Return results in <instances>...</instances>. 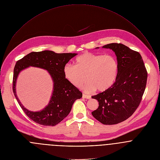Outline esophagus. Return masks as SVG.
Wrapping results in <instances>:
<instances>
[{
	"label": "esophagus",
	"mask_w": 160,
	"mask_h": 160,
	"mask_svg": "<svg viewBox=\"0 0 160 160\" xmlns=\"http://www.w3.org/2000/svg\"><path fill=\"white\" fill-rule=\"evenodd\" d=\"M82 98L87 99H91V96H88V95H86V94H82Z\"/></svg>",
	"instance_id": "esophagus-1"
}]
</instances>
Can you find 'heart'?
Returning <instances> with one entry per match:
<instances>
[{"mask_svg":"<svg viewBox=\"0 0 160 160\" xmlns=\"http://www.w3.org/2000/svg\"><path fill=\"white\" fill-rule=\"evenodd\" d=\"M75 65L66 64L63 69L65 78L74 86L81 88L86 79V92L96 90L104 92L114 84L118 71V62L112 55L84 52L76 58Z\"/></svg>","mask_w":160,"mask_h":160,"instance_id":"b5f03b06","label":"heart"}]
</instances>
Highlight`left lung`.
Returning <instances> with one entry per match:
<instances>
[{"instance_id": "1", "label": "left lung", "mask_w": 160, "mask_h": 160, "mask_svg": "<svg viewBox=\"0 0 160 160\" xmlns=\"http://www.w3.org/2000/svg\"><path fill=\"white\" fill-rule=\"evenodd\" d=\"M102 48L114 52L118 71L109 89L92 96L99 102V107L91 113L100 122L111 125L124 121L136 111L145 90L148 74L139 52L118 43Z\"/></svg>"}]
</instances>
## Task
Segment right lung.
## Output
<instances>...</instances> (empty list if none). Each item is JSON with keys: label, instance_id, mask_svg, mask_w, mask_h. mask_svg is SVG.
<instances>
[{"label": "right lung", "instance_id": "right-lung-1", "mask_svg": "<svg viewBox=\"0 0 160 160\" xmlns=\"http://www.w3.org/2000/svg\"><path fill=\"white\" fill-rule=\"evenodd\" d=\"M76 53H56L45 50L32 52L16 62L14 69L13 92L20 106L26 114L34 122L54 126L62 121L70 112L74 101L82 98V92L72 85L64 77L63 69ZM29 67L46 70L53 82V89L48 104L42 110L32 112L22 105L16 94V82L20 72Z\"/></svg>", "mask_w": 160, "mask_h": 160}]
</instances>
